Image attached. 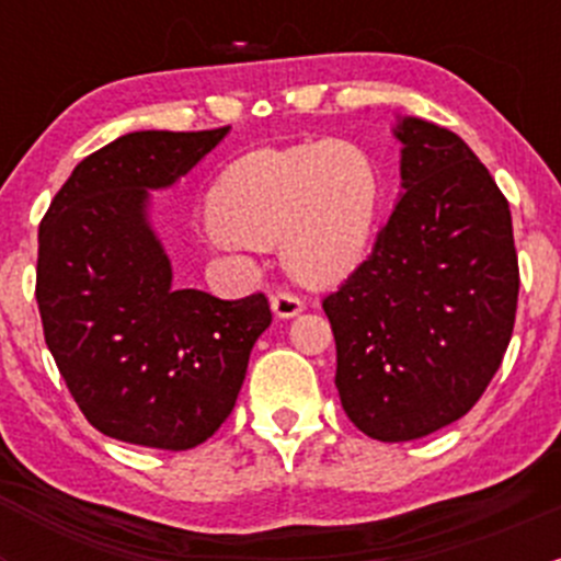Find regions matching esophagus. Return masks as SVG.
Instances as JSON below:
<instances>
[{
  "mask_svg": "<svg viewBox=\"0 0 561 561\" xmlns=\"http://www.w3.org/2000/svg\"><path fill=\"white\" fill-rule=\"evenodd\" d=\"M271 309H274V314L279 317V320H290V317L304 312V298H298L296 293L279 290L271 296Z\"/></svg>",
  "mask_w": 561,
  "mask_h": 561,
  "instance_id": "34e87169",
  "label": "esophagus"
}]
</instances>
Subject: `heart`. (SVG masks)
I'll use <instances>...</instances> for the list:
<instances>
[{"mask_svg":"<svg viewBox=\"0 0 561 561\" xmlns=\"http://www.w3.org/2000/svg\"><path fill=\"white\" fill-rule=\"evenodd\" d=\"M375 157L353 140H322L241 157L208 192V222L230 244H282L304 285H333L364 257L380 208Z\"/></svg>","mask_w":561,"mask_h":561,"instance_id":"b5f03b06","label":"heart"}]
</instances>
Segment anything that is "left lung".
I'll list each match as a JSON object with an SVG mask.
<instances>
[{"label":"left lung","mask_w":561,"mask_h":561,"mask_svg":"<svg viewBox=\"0 0 561 561\" xmlns=\"http://www.w3.org/2000/svg\"><path fill=\"white\" fill-rule=\"evenodd\" d=\"M401 197L371 254L322 301L350 421L380 443L467 415L500 369L518 304L511 206L450 129L404 116Z\"/></svg>","instance_id":"left-lung-1"}]
</instances>
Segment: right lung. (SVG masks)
<instances>
[{
    "mask_svg": "<svg viewBox=\"0 0 561 561\" xmlns=\"http://www.w3.org/2000/svg\"><path fill=\"white\" fill-rule=\"evenodd\" d=\"M230 127L144 129L81 160L39 222L45 344L87 421L160 450L206 443L233 412L271 325L263 293L222 301L173 287L149 222L151 190L186 175Z\"/></svg>",
    "mask_w": 561,
    "mask_h": 561,
    "instance_id": "add662e5",
    "label": "right lung"
}]
</instances>
